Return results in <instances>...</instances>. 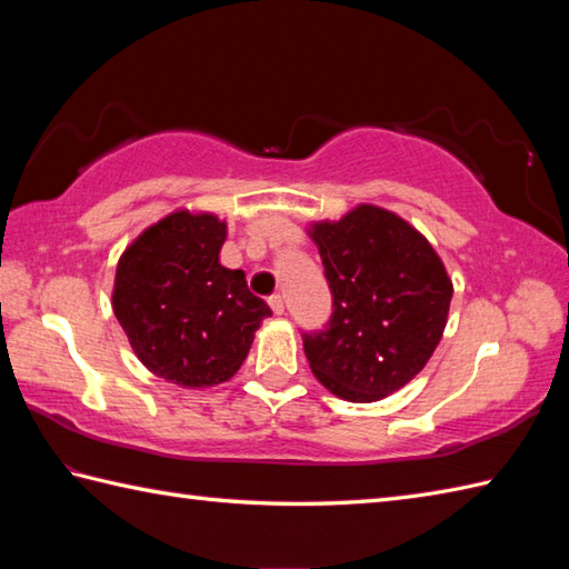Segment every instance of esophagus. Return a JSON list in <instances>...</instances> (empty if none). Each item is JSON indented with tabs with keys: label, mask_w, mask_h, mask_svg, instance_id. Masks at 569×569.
Here are the masks:
<instances>
[{
	"label": "esophagus",
	"mask_w": 569,
	"mask_h": 569,
	"mask_svg": "<svg viewBox=\"0 0 569 569\" xmlns=\"http://www.w3.org/2000/svg\"><path fill=\"white\" fill-rule=\"evenodd\" d=\"M269 306H271V310L276 312V316H283V296H271L269 298Z\"/></svg>",
	"instance_id": "1"
}]
</instances>
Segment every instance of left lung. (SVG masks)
I'll list each match as a JSON object with an SVG mask.
<instances>
[{"mask_svg": "<svg viewBox=\"0 0 569 569\" xmlns=\"http://www.w3.org/2000/svg\"><path fill=\"white\" fill-rule=\"evenodd\" d=\"M332 291L328 330L303 335L316 379L373 403L416 379L440 345L452 278L413 224L379 204L308 227Z\"/></svg>", "mask_w": 569, "mask_h": 569, "instance_id": "obj_1", "label": "left lung"}]
</instances>
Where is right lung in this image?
Returning <instances> with one entry per match:
<instances>
[{
	"mask_svg": "<svg viewBox=\"0 0 569 569\" xmlns=\"http://www.w3.org/2000/svg\"><path fill=\"white\" fill-rule=\"evenodd\" d=\"M227 222L176 210L147 227L117 263L112 310L139 361L183 389L229 381L271 308L241 269L220 263Z\"/></svg>",
	"mask_w": 569,
	"mask_h": 569,
	"instance_id": "obj_1",
	"label": "right lung"
}]
</instances>
